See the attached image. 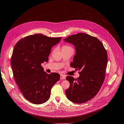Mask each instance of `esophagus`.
<instances>
[{"label": "esophagus", "mask_w": 124, "mask_h": 124, "mask_svg": "<svg viewBox=\"0 0 124 124\" xmlns=\"http://www.w3.org/2000/svg\"><path fill=\"white\" fill-rule=\"evenodd\" d=\"M65 78H66V76H64V75H60V79H65Z\"/></svg>", "instance_id": "34e87169"}]
</instances>
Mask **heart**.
<instances>
[{
  "mask_svg": "<svg viewBox=\"0 0 124 124\" xmlns=\"http://www.w3.org/2000/svg\"><path fill=\"white\" fill-rule=\"evenodd\" d=\"M69 48H72L69 45H65L62 46V50L63 49H69Z\"/></svg>",
  "mask_w": 124,
  "mask_h": 124,
  "instance_id": "heart-1",
  "label": "heart"
}]
</instances>
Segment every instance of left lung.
Returning <instances> with one entry per match:
<instances>
[{"label":"left lung","mask_w":124,"mask_h":124,"mask_svg":"<svg viewBox=\"0 0 124 124\" xmlns=\"http://www.w3.org/2000/svg\"><path fill=\"white\" fill-rule=\"evenodd\" d=\"M64 40L75 46L76 53L70 66L80 71L77 78H66L70 83L66 97L74 103L87 102L96 95L105 80L107 51L97 38L85 33L70 35Z\"/></svg>","instance_id":"1"}]
</instances>
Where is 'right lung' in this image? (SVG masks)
<instances>
[{
	"instance_id": "1",
	"label": "right lung",
	"mask_w": 124,
	"mask_h": 124,
	"mask_svg": "<svg viewBox=\"0 0 124 124\" xmlns=\"http://www.w3.org/2000/svg\"><path fill=\"white\" fill-rule=\"evenodd\" d=\"M61 38L35 34L19 39L14 46L11 60L14 80L23 97L34 104L46 102L59 80V74H48L41 64L48 61L52 47Z\"/></svg>"
}]
</instances>
